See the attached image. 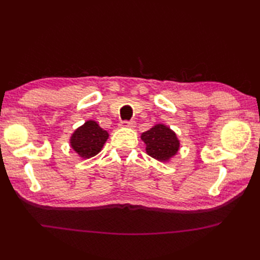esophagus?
I'll return each instance as SVG.
<instances>
[{
  "label": "esophagus",
  "mask_w": 260,
  "mask_h": 260,
  "mask_svg": "<svg viewBox=\"0 0 260 260\" xmlns=\"http://www.w3.org/2000/svg\"><path fill=\"white\" fill-rule=\"evenodd\" d=\"M120 126H128V128H134L136 126L135 121H128V120H122L119 124Z\"/></svg>",
  "instance_id": "esophagus-1"
}]
</instances>
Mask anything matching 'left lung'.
<instances>
[{
    "instance_id": "left-lung-1",
    "label": "left lung",
    "mask_w": 260,
    "mask_h": 260,
    "mask_svg": "<svg viewBox=\"0 0 260 260\" xmlns=\"http://www.w3.org/2000/svg\"><path fill=\"white\" fill-rule=\"evenodd\" d=\"M146 143L147 153L157 160L167 161L175 155L179 149L177 136L168 126L157 124L141 135Z\"/></svg>"
}]
</instances>
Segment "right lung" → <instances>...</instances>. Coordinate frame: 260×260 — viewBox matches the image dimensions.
Listing matches in <instances>:
<instances>
[{"label":"right lung","mask_w":260,"mask_h":260,"mask_svg":"<svg viewBox=\"0 0 260 260\" xmlns=\"http://www.w3.org/2000/svg\"><path fill=\"white\" fill-rule=\"evenodd\" d=\"M108 132L95 121H86L71 137V147L82 158H91L100 152L108 139Z\"/></svg>","instance_id":"right-lung-1"}]
</instances>
